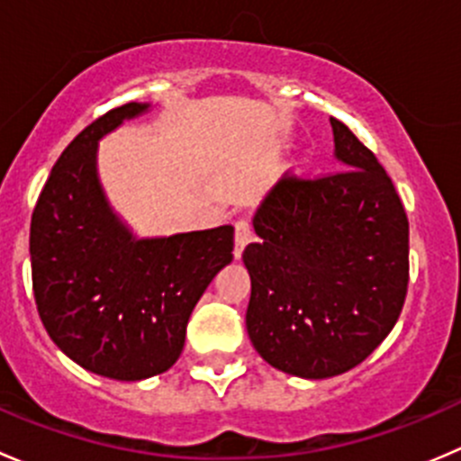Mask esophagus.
<instances>
[{"mask_svg":"<svg viewBox=\"0 0 461 461\" xmlns=\"http://www.w3.org/2000/svg\"><path fill=\"white\" fill-rule=\"evenodd\" d=\"M234 257L240 258L243 257V249L248 248L249 243H252L254 239V231H252V225H249L245 218H240L239 222L234 225Z\"/></svg>","mask_w":461,"mask_h":461,"instance_id":"obj_1","label":"esophagus"}]
</instances>
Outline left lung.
<instances>
[{
    "instance_id": "left-lung-1",
    "label": "left lung",
    "mask_w": 461,
    "mask_h": 461,
    "mask_svg": "<svg viewBox=\"0 0 461 461\" xmlns=\"http://www.w3.org/2000/svg\"><path fill=\"white\" fill-rule=\"evenodd\" d=\"M343 171L278 180L254 213L258 243L248 334L287 375L328 379L359 366L402 314L408 290V218L375 153L330 118Z\"/></svg>"
}]
</instances>
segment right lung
<instances>
[{
	"label": "right lung",
	"instance_id": "right-lung-1",
	"mask_svg": "<svg viewBox=\"0 0 461 461\" xmlns=\"http://www.w3.org/2000/svg\"><path fill=\"white\" fill-rule=\"evenodd\" d=\"M129 102L91 122L55 162L31 221L37 312L77 366L142 381L178 361L187 321L231 263L234 227L140 239L115 213L97 176V142L147 113Z\"/></svg>",
	"mask_w": 461,
	"mask_h": 461
}]
</instances>
